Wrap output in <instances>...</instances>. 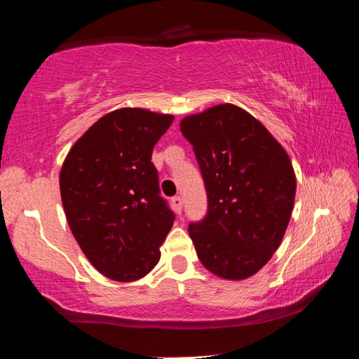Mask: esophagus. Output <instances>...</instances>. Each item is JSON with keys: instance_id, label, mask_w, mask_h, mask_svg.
Returning <instances> with one entry per match:
<instances>
[{"instance_id": "34e87169", "label": "esophagus", "mask_w": 359, "mask_h": 359, "mask_svg": "<svg viewBox=\"0 0 359 359\" xmlns=\"http://www.w3.org/2000/svg\"><path fill=\"white\" fill-rule=\"evenodd\" d=\"M171 203H172L174 210L177 212V214H180V212H182V198H180V196H174V198L171 199Z\"/></svg>"}]
</instances>
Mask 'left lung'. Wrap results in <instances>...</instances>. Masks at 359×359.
<instances>
[{"label": "left lung", "instance_id": "left-lung-1", "mask_svg": "<svg viewBox=\"0 0 359 359\" xmlns=\"http://www.w3.org/2000/svg\"><path fill=\"white\" fill-rule=\"evenodd\" d=\"M201 169L208 212L188 224L204 267L242 280L280 245L294 204L296 177L287 151L259 121L218 104L180 121Z\"/></svg>", "mask_w": 359, "mask_h": 359}]
</instances>
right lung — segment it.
I'll use <instances>...</instances> for the list:
<instances>
[{
  "label": "right lung",
  "instance_id": "obj_1",
  "mask_svg": "<svg viewBox=\"0 0 359 359\" xmlns=\"http://www.w3.org/2000/svg\"><path fill=\"white\" fill-rule=\"evenodd\" d=\"M172 115L118 109L72 145L60 172L68 224L85 257L117 282L142 278L160 261L174 212L160 194L151 150Z\"/></svg>",
  "mask_w": 359,
  "mask_h": 359
}]
</instances>
